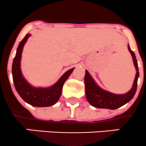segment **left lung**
Wrapping results in <instances>:
<instances>
[{"label":"left lung","instance_id":"8db88e82","mask_svg":"<svg viewBox=\"0 0 146 146\" xmlns=\"http://www.w3.org/2000/svg\"><path fill=\"white\" fill-rule=\"evenodd\" d=\"M128 50L132 56L134 66L136 70V74L132 88L127 93L124 94H116L103 90L95 82L89 72L87 70H85V85L86 98L92 106L98 108L115 110L125 105L134 97L137 88V81L139 76V72L136 56L134 52L130 49L129 45H128Z\"/></svg>","mask_w":146,"mask_h":146}]
</instances>
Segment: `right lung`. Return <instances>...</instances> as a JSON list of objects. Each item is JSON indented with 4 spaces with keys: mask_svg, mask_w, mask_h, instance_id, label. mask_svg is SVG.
<instances>
[{
    "mask_svg": "<svg viewBox=\"0 0 146 146\" xmlns=\"http://www.w3.org/2000/svg\"><path fill=\"white\" fill-rule=\"evenodd\" d=\"M30 36L29 33L27 34L21 41L14 58L12 68L14 85L21 99L30 105L36 107L51 106L56 104L60 98L63 85L74 68L67 70L54 85L50 87H34L31 85L22 76L20 68L23 47Z\"/></svg>",
    "mask_w": 146,
    "mask_h": 146,
    "instance_id": "add662e5",
    "label": "right lung"
}]
</instances>
